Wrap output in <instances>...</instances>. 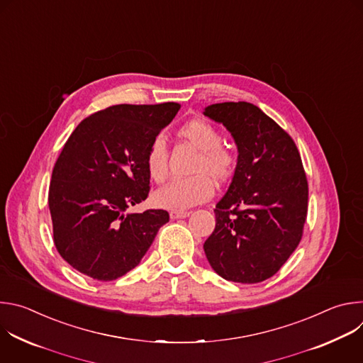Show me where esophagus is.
Masks as SVG:
<instances>
[{
    "mask_svg": "<svg viewBox=\"0 0 363 363\" xmlns=\"http://www.w3.org/2000/svg\"><path fill=\"white\" fill-rule=\"evenodd\" d=\"M189 211H171V218L172 220H178V218H186V217H189Z\"/></svg>",
    "mask_w": 363,
    "mask_h": 363,
    "instance_id": "34e87169",
    "label": "esophagus"
}]
</instances>
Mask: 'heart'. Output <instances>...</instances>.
<instances>
[{"label": "heart", "mask_w": 363, "mask_h": 363, "mask_svg": "<svg viewBox=\"0 0 363 363\" xmlns=\"http://www.w3.org/2000/svg\"><path fill=\"white\" fill-rule=\"evenodd\" d=\"M179 138L199 150L192 174L186 179H175L158 189L153 201L161 208L185 211L194 205L208 201L217 184L230 181L237 168L235 153L223 145V135L217 126L205 119H192L178 130ZM146 169L149 177L162 182L168 177V147L161 136L153 138L146 150Z\"/></svg>", "instance_id": "obj_1"}]
</instances>
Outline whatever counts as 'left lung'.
<instances>
[{
    "mask_svg": "<svg viewBox=\"0 0 363 363\" xmlns=\"http://www.w3.org/2000/svg\"><path fill=\"white\" fill-rule=\"evenodd\" d=\"M203 115L223 123L238 149L237 168L216 205V230L203 242L217 274L235 283L274 276L298 245L308 186L290 135L247 101L216 103Z\"/></svg>",
    "mask_w": 363,
    "mask_h": 363,
    "instance_id": "1",
    "label": "left lung"
}]
</instances>
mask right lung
Segmentation results:
<instances>
[{"instance_id":"1","label":"right lung","mask_w":363,"mask_h":363,"mask_svg":"<svg viewBox=\"0 0 363 363\" xmlns=\"http://www.w3.org/2000/svg\"><path fill=\"white\" fill-rule=\"evenodd\" d=\"M181 105H115L82 121L57 158L48 208L59 254L77 272L111 281L135 269L165 210L126 213L147 198L146 150Z\"/></svg>"}]
</instances>
